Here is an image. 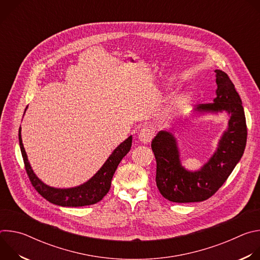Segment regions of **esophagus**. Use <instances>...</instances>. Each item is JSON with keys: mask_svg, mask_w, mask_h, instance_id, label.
<instances>
[{"mask_svg": "<svg viewBox=\"0 0 260 260\" xmlns=\"http://www.w3.org/2000/svg\"><path fill=\"white\" fill-rule=\"evenodd\" d=\"M153 137H154V131L151 127H148V126L142 128L139 133V140L144 144L150 143Z\"/></svg>", "mask_w": 260, "mask_h": 260, "instance_id": "esophagus-1", "label": "esophagus"}]
</instances>
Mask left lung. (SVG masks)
Returning a JSON list of instances; mask_svg holds the SVG:
<instances>
[{
	"label": "left lung",
	"mask_w": 260,
	"mask_h": 260,
	"mask_svg": "<svg viewBox=\"0 0 260 260\" xmlns=\"http://www.w3.org/2000/svg\"><path fill=\"white\" fill-rule=\"evenodd\" d=\"M217 96L214 103L201 104V113L228 112L229 127L219 140L211 158L198 171L182 167L177 140L160 131L152 140L156 159V186L161 196L174 203L203 202L211 198L226 181L243 156L247 142V125L242 100L228 74L215 70Z\"/></svg>",
	"instance_id": "1"
}]
</instances>
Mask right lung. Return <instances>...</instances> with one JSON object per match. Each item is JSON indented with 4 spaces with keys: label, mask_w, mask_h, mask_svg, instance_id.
<instances>
[{
    "label": "right lung",
    "mask_w": 260,
    "mask_h": 260,
    "mask_svg": "<svg viewBox=\"0 0 260 260\" xmlns=\"http://www.w3.org/2000/svg\"><path fill=\"white\" fill-rule=\"evenodd\" d=\"M18 139L25 171L32 186L45 200L51 204L61 207H83L100 202L108 193L111 187V181H112L113 175L121 159L131 150L133 141L132 136L124 140L116 149H114L112 154L109 156V158L95 173V175L87 182L72 188H54L43 183L31 170L22 144L20 128Z\"/></svg>",
    "instance_id": "1"
}]
</instances>
